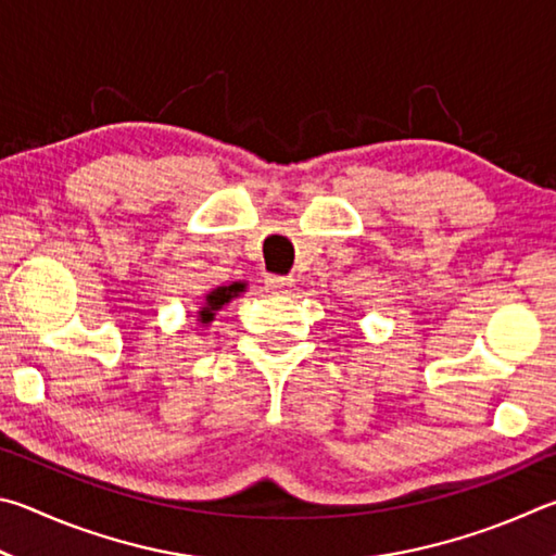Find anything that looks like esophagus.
I'll use <instances>...</instances> for the list:
<instances>
[{
	"instance_id": "obj_1",
	"label": "esophagus",
	"mask_w": 556,
	"mask_h": 556,
	"mask_svg": "<svg viewBox=\"0 0 556 556\" xmlns=\"http://www.w3.org/2000/svg\"><path fill=\"white\" fill-rule=\"evenodd\" d=\"M295 280L290 276H268L266 278V290L273 295H288L293 290Z\"/></svg>"
}]
</instances>
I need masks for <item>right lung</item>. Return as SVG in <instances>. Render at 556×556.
I'll use <instances>...</instances> for the list:
<instances>
[{"instance_id":"add662e5","label":"right lung","mask_w":556,"mask_h":556,"mask_svg":"<svg viewBox=\"0 0 556 556\" xmlns=\"http://www.w3.org/2000/svg\"><path fill=\"white\" fill-rule=\"evenodd\" d=\"M243 288H247L243 283H231V286H219V288L210 290V293L204 295V305L200 307V313H198L200 323L210 325L214 315H217L224 305L231 303V300L237 298L239 293H243Z\"/></svg>"}]
</instances>
